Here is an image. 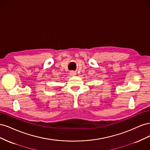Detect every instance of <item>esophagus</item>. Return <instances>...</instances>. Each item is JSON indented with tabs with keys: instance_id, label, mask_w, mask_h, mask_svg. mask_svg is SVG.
I'll return each instance as SVG.
<instances>
[{
	"instance_id": "esophagus-1",
	"label": "esophagus",
	"mask_w": 150,
	"mask_h": 150,
	"mask_svg": "<svg viewBox=\"0 0 150 150\" xmlns=\"http://www.w3.org/2000/svg\"><path fill=\"white\" fill-rule=\"evenodd\" d=\"M70 74L72 76H74L76 75V72L75 71H71L70 72Z\"/></svg>"
}]
</instances>
